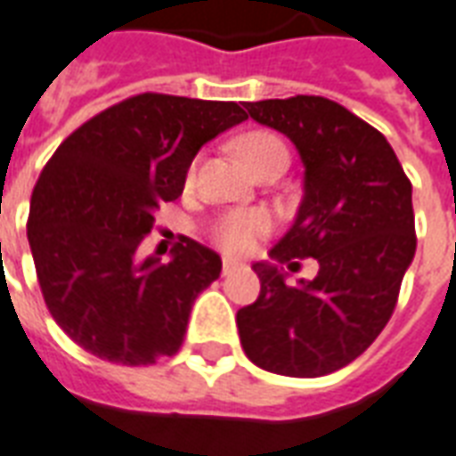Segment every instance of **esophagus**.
I'll list each match as a JSON object with an SVG mask.
<instances>
[{
  "label": "esophagus",
  "mask_w": 456,
  "mask_h": 456,
  "mask_svg": "<svg viewBox=\"0 0 456 456\" xmlns=\"http://www.w3.org/2000/svg\"><path fill=\"white\" fill-rule=\"evenodd\" d=\"M239 268H241V263L234 261V258H224L222 261V275H229V273L239 271Z\"/></svg>",
  "instance_id": "esophagus-1"
}]
</instances>
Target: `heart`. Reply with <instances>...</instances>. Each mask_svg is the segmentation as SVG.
Wrapping results in <instances>:
<instances>
[{
    "mask_svg": "<svg viewBox=\"0 0 456 456\" xmlns=\"http://www.w3.org/2000/svg\"><path fill=\"white\" fill-rule=\"evenodd\" d=\"M237 150L254 174L275 157H288L285 144L280 142L275 134L261 133V130L239 137ZM268 232H271L268 215H263V212H229L215 224L212 239L219 248H224L229 254H246L254 248L256 239L268 234Z\"/></svg>",
    "mask_w": 456,
    "mask_h": 456,
    "instance_id": "obj_1",
    "label": "heart"
}]
</instances>
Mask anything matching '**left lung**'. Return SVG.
<instances>
[{
	"label": "left lung",
	"mask_w": 456,
	"mask_h": 456,
	"mask_svg": "<svg viewBox=\"0 0 456 456\" xmlns=\"http://www.w3.org/2000/svg\"><path fill=\"white\" fill-rule=\"evenodd\" d=\"M256 123L288 134L305 164L295 224L271 248L278 263L316 258L292 288L254 263L261 295L237 312L246 357L285 377H323L382 333L416 254L411 181L379 130L323 96L246 103Z\"/></svg>",
	"instance_id": "left-lung-1"
}]
</instances>
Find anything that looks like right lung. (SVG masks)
Masks as SVG:
<instances>
[{
	"mask_svg": "<svg viewBox=\"0 0 456 456\" xmlns=\"http://www.w3.org/2000/svg\"><path fill=\"white\" fill-rule=\"evenodd\" d=\"M241 120L234 101L137 94L77 127L40 171L30 254L53 319L86 353L130 367L178 353L222 258L193 239L168 263L137 248L159 205L183 193L202 144Z\"/></svg>",
	"mask_w": 456,
	"mask_h": 456,
	"instance_id": "obj_1",
	"label": "right lung"
}]
</instances>
